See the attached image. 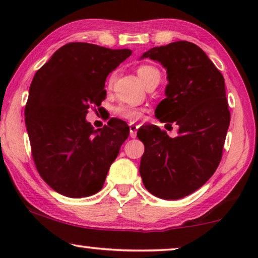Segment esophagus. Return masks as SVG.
Segmentation results:
<instances>
[{
	"label": "esophagus",
	"instance_id": "34e87169",
	"mask_svg": "<svg viewBox=\"0 0 258 258\" xmlns=\"http://www.w3.org/2000/svg\"><path fill=\"white\" fill-rule=\"evenodd\" d=\"M137 129H139V125L134 124V123H130L129 124V133H130V137L135 139L137 135Z\"/></svg>",
	"mask_w": 258,
	"mask_h": 258
}]
</instances>
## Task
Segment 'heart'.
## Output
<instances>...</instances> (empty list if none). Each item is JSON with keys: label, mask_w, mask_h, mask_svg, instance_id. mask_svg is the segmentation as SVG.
I'll return each instance as SVG.
<instances>
[{"label": "heart", "mask_w": 258, "mask_h": 258, "mask_svg": "<svg viewBox=\"0 0 258 258\" xmlns=\"http://www.w3.org/2000/svg\"><path fill=\"white\" fill-rule=\"evenodd\" d=\"M137 75H139L141 81H142V82L144 83V86H146V84L149 82L153 77H155L156 75H160V72H158V70L153 66L143 64V66H140L139 68H137ZM114 80H115V75L114 74H111V75L109 76V80H108L109 86H111L112 82H114ZM114 112L117 117L125 119V121H130V122L136 121V119H139L141 117V115H142L141 109L132 107V105H128V104L117 105V107L115 108Z\"/></svg>", "instance_id": "heart-1"}]
</instances>
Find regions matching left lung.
<instances>
[{
    "label": "left lung",
    "instance_id": "left-lung-1",
    "mask_svg": "<svg viewBox=\"0 0 258 258\" xmlns=\"http://www.w3.org/2000/svg\"><path fill=\"white\" fill-rule=\"evenodd\" d=\"M149 57L167 69L165 97L155 115L178 126V136L150 124L139 129L144 144L140 174L148 191L179 200L200 189L220 164L230 111L223 75L200 47L177 41L151 48Z\"/></svg>",
    "mask_w": 258,
    "mask_h": 258
}]
</instances>
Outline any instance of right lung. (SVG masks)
I'll list each match as a JSON object with an SVG mask.
<instances>
[{"label":"right lung","mask_w":258,"mask_h":258,"mask_svg":"<svg viewBox=\"0 0 258 258\" xmlns=\"http://www.w3.org/2000/svg\"><path fill=\"white\" fill-rule=\"evenodd\" d=\"M130 55V49L73 42L35 74L24 109L31 155L43 181L61 195L100 191L128 139L125 122L110 119L95 130L86 116L107 96V76Z\"/></svg>","instance_id":"right-lung-1"}]
</instances>
